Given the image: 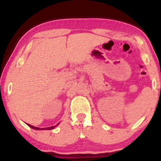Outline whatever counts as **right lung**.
I'll return each instance as SVG.
<instances>
[{"label":"right lung","mask_w":161,"mask_h":161,"mask_svg":"<svg viewBox=\"0 0 161 161\" xmlns=\"http://www.w3.org/2000/svg\"><path fill=\"white\" fill-rule=\"evenodd\" d=\"M26 124L29 125V127H31L32 129H36V130H45V129H47V130H50V129H54L55 127L57 126V125L59 124V123H57L56 125H53V126H51V127H47V128H38V127H36V126H33V125L29 124V123H26Z\"/></svg>","instance_id":"1"}]
</instances>
